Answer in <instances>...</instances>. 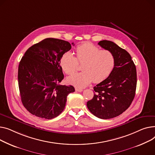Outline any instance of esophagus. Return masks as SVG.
Instances as JSON below:
<instances>
[{
  "mask_svg": "<svg viewBox=\"0 0 155 155\" xmlns=\"http://www.w3.org/2000/svg\"><path fill=\"white\" fill-rule=\"evenodd\" d=\"M75 90L76 91H78V92H82L83 91V89H80V88H78V87H76Z\"/></svg>",
  "mask_w": 155,
  "mask_h": 155,
  "instance_id": "1",
  "label": "esophagus"
}]
</instances>
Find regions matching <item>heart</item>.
<instances>
[{
	"mask_svg": "<svg viewBox=\"0 0 155 155\" xmlns=\"http://www.w3.org/2000/svg\"><path fill=\"white\" fill-rule=\"evenodd\" d=\"M75 57L71 52H66L62 56L60 65L67 74H72L78 69V63L83 64V72L68 78L71 84L78 87H84L92 81L101 83L111 72L114 66V57L108 50H99L91 43L85 42L76 48Z\"/></svg>",
	"mask_w": 155,
	"mask_h": 155,
	"instance_id": "1",
	"label": "heart"
}]
</instances>
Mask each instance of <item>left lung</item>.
<instances>
[{
	"mask_svg": "<svg viewBox=\"0 0 155 155\" xmlns=\"http://www.w3.org/2000/svg\"><path fill=\"white\" fill-rule=\"evenodd\" d=\"M98 44L113 53L115 62L109 76L94 87V96L87 102V107L95 116L106 120L120 115L130 107L137 76L136 66L126 50L110 41H101Z\"/></svg>",
	"mask_w": 155,
	"mask_h": 155,
	"instance_id": "1",
	"label": "left lung"
}]
</instances>
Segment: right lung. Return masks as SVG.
<instances>
[{
    "label": "right lung",
    "mask_w": 155,
    "mask_h": 155,
    "mask_svg": "<svg viewBox=\"0 0 155 155\" xmlns=\"http://www.w3.org/2000/svg\"><path fill=\"white\" fill-rule=\"evenodd\" d=\"M71 49L68 41L47 38L25 52L18 69V83L22 103L32 114L51 120L64 110L68 95L75 89L60 84L64 79L60 60Z\"/></svg>",
    "instance_id": "add662e5"
}]
</instances>
